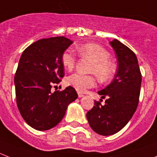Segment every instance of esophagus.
Returning <instances> with one entry per match:
<instances>
[{
	"label": "esophagus",
	"mask_w": 157,
	"mask_h": 157,
	"mask_svg": "<svg viewBox=\"0 0 157 157\" xmlns=\"http://www.w3.org/2000/svg\"><path fill=\"white\" fill-rule=\"evenodd\" d=\"M78 97H79V98H82V97L84 96V95H83V94L79 93V92H78Z\"/></svg>",
	"instance_id": "obj_1"
}]
</instances>
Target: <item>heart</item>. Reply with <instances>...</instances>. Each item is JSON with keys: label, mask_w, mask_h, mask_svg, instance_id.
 Returning a JSON list of instances; mask_svg holds the SVG:
<instances>
[{"label": "heart", "mask_w": 157, "mask_h": 157, "mask_svg": "<svg viewBox=\"0 0 157 157\" xmlns=\"http://www.w3.org/2000/svg\"><path fill=\"white\" fill-rule=\"evenodd\" d=\"M77 51L81 57L89 58L93 61L89 71L95 74L99 81L105 82L113 78L116 67L109 59V52L105 48L95 43H86L78 46ZM76 59L75 54L70 49L65 50L61 55L62 66L68 71L73 69ZM66 82L68 86L80 92H85L95 85V78L93 75H86L79 73H75L68 76Z\"/></svg>", "instance_id": "1"}]
</instances>
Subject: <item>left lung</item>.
Segmentation results:
<instances>
[{
    "label": "left lung",
    "instance_id": "8db88e82",
    "mask_svg": "<svg viewBox=\"0 0 157 157\" xmlns=\"http://www.w3.org/2000/svg\"><path fill=\"white\" fill-rule=\"evenodd\" d=\"M110 44L118 59L114 78L108 86L98 92L105 104L95 101L86 114L91 128L96 133L110 136L124 127L136 110L140 98L142 75L135 53L127 46L114 39Z\"/></svg>",
    "mask_w": 157,
    "mask_h": 157
}]
</instances>
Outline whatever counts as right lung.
I'll use <instances>...</instances> for the list:
<instances>
[{"label": "right lung", "instance_id": "right-lung-1", "mask_svg": "<svg viewBox=\"0 0 157 157\" xmlns=\"http://www.w3.org/2000/svg\"><path fill=\"white\" fill-rule=\"evenodd\" d=\"M73 41L64 36L35 41L23 52L14 76L17 105L25 122L37 130L57 126L68 105L78 98L68 86L52 92L65 75L61 55Z\"/></svg>", "mask_w": 157, "mask_h": 157}]
</instances>
